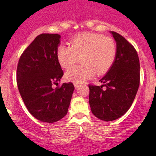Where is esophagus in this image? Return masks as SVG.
I'll return each mask as SVG.
<instances>
[{
    "mask_svg": "<svg viewBox=\"0 0 156 156\" xmlns=\"http://www.w3.org/2000/svg\"><path fill=\"white\" fill-rule=\"evenodd\" d=\"M74 85H75V89H78V88L79 87V84H78V83H74Z\"/></svg>",
    "mask_w": 156,
    "mask_h": 156,
    "instance_id": "esophagus-1",
    "label": "esophagus"
}]
</instances>
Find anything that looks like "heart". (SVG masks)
<instances>
[{
    "label": "heart",
    "mask_w": 156,
    "mask_h": 156,
    "mask_svg": "<svg viewBox=\"0 0 156 156\" xmlns=\"http://www.w3.org/2000/svg\"><path fill=\"white\" fill-rule=\"evenodd\" d=\"M117 47L111 37L94 32L81 33L72 37L70 46L61 45L56 51L60 66L69 69L81 58L82 64L69 69L66 79L74 83H82L94 75L106 73L115 60Z\"/></svg>",
    "instance_id": "heart-1"
}]
</instances>
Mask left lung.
Listing matches in <instances>:
<instances>
[{
  "label": "left lung",
  "mask_w": 156,
  "mask_h": 156,
  "mask_svg": "<svg viewBox=\"0 0 156 156\" xmlns=\"http://www.w3.org/2000/svg\"><path fill=\"white\" fill-rule=\"evenodd\" d=\"M111 33L117 44L115 60L100 80L103 85H88L91 112L105 122L115 120L127 112L136 97L140 78L136 50L123 36Z\"/></svg>",
  "instance_id": "8db88e82"
}]
</instances>
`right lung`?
I'll return each mask as SVG.
<instances>
[{"mask_svg": "<svg viewBox=\"0 0 156 156\" xmlns=\"http://www.w3.org/2000/svg\"><path fill=\"white\" fill-rule=\"evenodd\" d=\"M58 34H41L22 53L16 70L19 91L29 112L39 121L53 123L68 112L74 87L57 84L63 75L56 58Z\"/></svg>", "mask_w": 156, "mask_h": 156, "instance_id": "1", "label": "right lung"}]
</instances>
